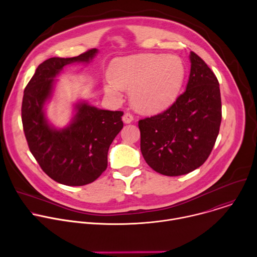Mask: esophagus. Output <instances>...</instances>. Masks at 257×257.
Instances as JSON below:
<instances>
[{
  "instance_id": "1",
  "label": "esophagus",
  "mask_w": 257,
  "mask_h": 257,
  "mask_svg": "<svg viewBox=\"0 0 257 257\" xmlns=\"http://www.w3.org/2000/svg\"><path fill=\"white\" fill-rule=\"evenodd\" d=\"M133 120H134V117H133V115H132L131 113H126V114L123 116V121H124V123H126V124L131 123Z\"/></svg>"
}]
</instances>
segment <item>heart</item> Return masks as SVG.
I'll return each instance as SVG.
<instances>
[{"mask_svg":"<svg viewBox=\"0 0 257 257\" xmlns=\"http://www.w3.org/2000/svg\"><path fill=\"white\" fill-rule=\"evenodd\" d=\"M183 61L172 55L140 54L117 58L108 67L107 95L119 98L122 88H129V97L137 111L159 113L170 106L185 79Z\"/></svg>","mask_w":257,"mask_h":257,"instance_id":"1","label":"heart"}]
</instances>
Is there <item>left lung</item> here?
<instances>
[{"mask_svg":"<svg viewBox=\"0 0 257 257\" xmlns=\"http://www.w3.org/2000/svg\"><path fill=\"white\" fill-rule=\"evenodd\" d=\"M186 90L161 114L138 121L140 150L148 165L166 176L199 168L209 157L222 121L219 84L194 52Z\"/></svg>","mask_w":257,"mask_h":257,"instance_id":"obj_1","label":"left lung"}]
</instances>
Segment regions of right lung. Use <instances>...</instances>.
I'll use <instances>...</instances> for the list:
<instances>
[{"mask_svg": "<svg viewBox=\"0 0 257 257\" xmlns=\"http://www.w3.org/2000/svg\"><path fill=\"white\" fill-rule=\"evenodd\" d=\"M96 53L91 49L77 57L46 60L24 89L21 119L29 151L50 178L67 186L89 184L105 171L109 145L123 128V112L85 102L76 105L74 120L65 129L52 128L45 118L43 107L56 75L68 64L89 62Z\"/></svg>", "mask_w": 257, "mask_h": 257, "instance_id": "right-lung-1", "label": "right lung"}]
</instances>
